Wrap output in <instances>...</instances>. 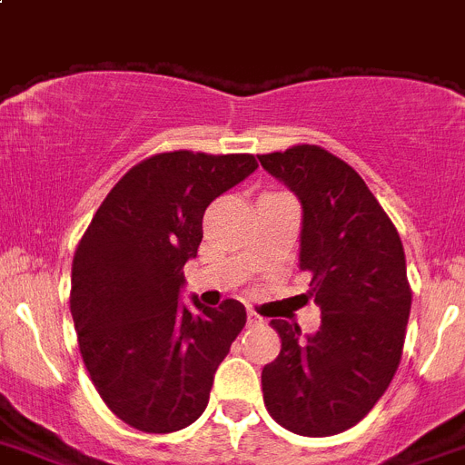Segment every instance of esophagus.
Segmentation results:
<instances>
[{
	"label": "esophagus",
	"instance_id": "obj_1",
	"mask_svg": "<svg viewBox=\"0 0 465 465\" xmlns=\"http://www.w3.org/2000/svg\"><path fill=\"white\" fill-rule=\"evenodd\" d=\"M263 324V317L257 315L254 311H248V326H262Z\"/></svg>",
	"mask_w": 465,
	"mask_h": 465
}]
</instances>
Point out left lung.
Masks as SVG:
<instances>
[{"label": "left lung", "instance_id": "obj_1", "mask_svg": "<svg viewBox=\"0 0 465 465\" xmlns=\"http://www.w3.org/2000/svg\"><path fill=\"white\" fill-rule=\"evenodd\" d=\"M303 208L299 269L312 275L317 333L273 320L280 354L262 371L269 415L292 433L336 436L371 412L399 368L410 317L405 252L361 175L320 145L257 154Z\"/></svg>", "mask_w": 465, "mask_h": 465}]
</instances>
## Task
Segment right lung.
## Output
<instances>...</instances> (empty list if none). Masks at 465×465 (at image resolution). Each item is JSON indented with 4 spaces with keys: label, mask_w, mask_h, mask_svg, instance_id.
I'll return each instance as SVG.
<instances>
[{
    "label": "right lung",
    "mask_w": 465,
    "mask_h": 465,
    "mask_svg": "<svg viewBox=\"0 0 465 465\" xmlns=\"http://www.w3.org/2000/svg\"><path fill=\"white\" fill-rule=\"evenodd\" d=\"M257 169L254 154H153L115 183L71 263V317L92 384L145 433L202 417L213 375L245 326L241 301L199 315L178 303L213 199Z\"/></svg>",
    "instance_id": "add662e5"
}]
</instances>
